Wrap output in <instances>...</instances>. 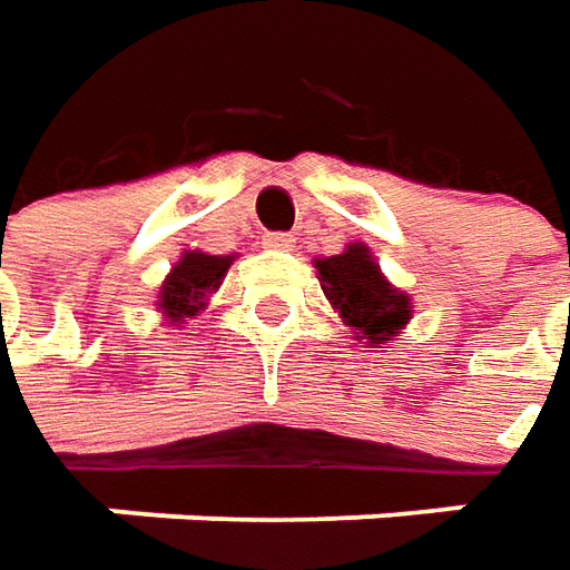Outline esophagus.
<instances>
[{
  "label": "esophagus",
  "instance_id": "1",
  "mask_svg": "<svg viewBox=\"0 0 570 570\" xmlns=\"http://www.w3.org/2000/svg\"><path fill=\"white\" fill-rule=\"evenodd\" d=\"M296 243V236L293 233H265L262 236V246L265 248H281V252H289Z\"/></svg>",
  "mask_w": 570,
  "mask_h": 570
}]
</instances>
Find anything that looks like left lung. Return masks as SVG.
Here are the masks:
<instances>
[{"label":"left lung","mask_w":570,"mask_h":570,"mask_svg":"<svg viewBox=\"0 0 570 570\" xmlns=\"http://www.w3.org/2000/svg\"><path fill=\"white\" fill-rule=\"evenodd\" d=\"M315 267L324 296L365 344H387L410 318V299L384 281L365 246H350Z\"/></svg>","instance_id":"1"}]
</instances>
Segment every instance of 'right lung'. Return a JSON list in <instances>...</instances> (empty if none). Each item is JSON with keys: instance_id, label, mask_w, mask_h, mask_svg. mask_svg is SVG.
I'll return each mask as SVG.
<instances>
[{"instance_id": "obj_1", "label": "right lung", "mask_w": 570, "mask_h": 570, "mask_svg": "<svg viewBox=\"0 0 570 570\" xmlns=\"http://www.w3.org/2000/svg\"><path fill=\"white\" fill-rule=\"evenodd\" d=\"M229 262H233L229 255L186 252L160 289V308L169 322L183 324V318H191L198 308H205V296L220 286V277L226 274Z\"/></svg>"}]
</instances>
